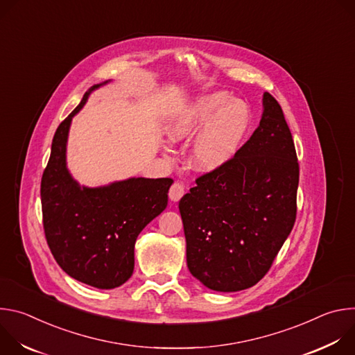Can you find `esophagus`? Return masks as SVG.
<instances>
[{
  "mask_svg": "<svg viewBox=\"0 0 355 355\" xmlns=\"http://www.w3.org/2000/svg\"><path fill=\"white\" fill-rule=\"evenodd\" d=\"M184 193H185V187H184V184H182V182H180V181H175V182L171 185L170 192H168L170 199H171V200H174V202L180 200V199L182 198V195H184Z\"/></svg>",
  "mask_w": 355,
  "mask_h": 355,
  "instance_id": "obj_1",
  "label": "esophagus"
}]
</instances>
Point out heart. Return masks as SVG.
<instances>
[{"label":"heart","instance_id":"heart-1","mask_svg":"<svg viewBox=\"0 0 355 355\" xmlns=\"http://www.w3.org/2000/svg\"><path fill=\"white\" fill-rule=\"evenodd\" d=\"M250 125L251 114L243 101L215 91L177 108L168 121L167 133L175 143L191 141L196 135L189 162L198 171L212 173L237 155Z\"/></svg>","mask_w":355,"mask_h":355}]
</instances>
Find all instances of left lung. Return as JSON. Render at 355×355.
<instances>
[{
  "mask_svg": "<svg viewBox=\"0 0 355 355\" xmlns=\"http://www.w3.org/2000/svg\"><path fill=\"white\" fill-rule=\"evenodd\" d=\"M259 128L222 168L196 178L180 200L189 272L236 292L271 268L296 219L299 164L278 101L263 96Z\"/></svg>",
  "mask_w": 355,
  "mask_h": 355,
  "instance_id": "1",
  "label": "left lung"
}]
</instances>
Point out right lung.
<instances>
[{
	"label": "right lung",
	"mask_w": 355,
	"mask_h": 355,
	"mask_svg": "<svg viewBox=\"0 0 355 355\" xmlns=\"http://www.w3.org/2000/svg\"><path fill=\"white\" fill-rule=\"evenodd\" d=\"M101 85L91 87L59 125L42 175L40 199L46 241L62 270L83 284L112 289L132 277L136 239L166 209L173 180L139 177L88 188L70 175L66 146L71 119Z\"/></svg>",
	"instance_id": "add662e5"
}]
</instances>
